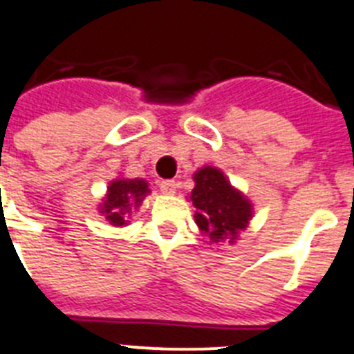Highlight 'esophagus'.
<instances>
[{
	"instance_id": "1",
	"label": "esophagus",
	"mask_w": 354,
	"mask_h": 354,
	"mask_svg": "<svg viewBox=\"0 0 354 354\" xmlns=\"http://www.w3.org/2000/svg\"><path fill=\"white\" fill-rule=\"evenodd\" d=\"M158 185L164 194H174V192H176V181L173 180H162Z\"/></svg>"
}]
</instances>
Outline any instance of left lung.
Returning a JSON list of instances; mask_svg holds the SVG:
<instances>
[{"label":"left lung","mask_w":354,"mask_h":354,"mask_svg":"<svg viewBox=\"0 0 354 354\" xmlns=\"http://www.w3.org/2000/svg\"><path fill=\"white\" fill-rule=\"evenodd\" d=\"M196 187L190 201L196 207V224L210 242L233 244L253 217V205L232 187L217 167H201L194 174Z\"/></svg>","instance_id":"left-lung-1"}]
</instances>
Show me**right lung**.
Segmentation results:
<instances>
[{
    "mask_svg": "<svg viewBox=\"0 0 354 354\" xmlns=\"http://www.w3.org/2000/svg\"><path fill=\"white\" fill-rule=\"evenodd\" d=\"M149 192L151 190L147 187L146 180L118 178L109 185L100 212L112 226H126L128 217L140 207V203Z\"/></svg>",
    "mask_w": 354,
    "mask_h": 354,
    "instance_id": "1",
    "label": "right lung"
}]
</instances>
